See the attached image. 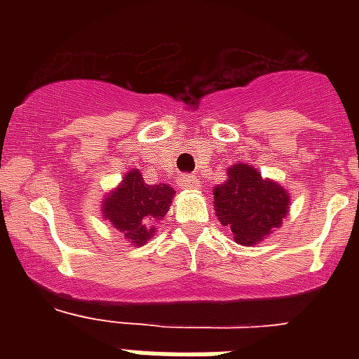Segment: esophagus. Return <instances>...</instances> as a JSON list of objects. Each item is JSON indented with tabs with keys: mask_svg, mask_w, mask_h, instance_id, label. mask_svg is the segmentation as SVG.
Returning a JSON list of instances; mask_svg holds the SVG:
<instances>
[{
	"mask_svg": "<svg viewBox=\"0 0 359 359\" xmlns=\"http://www.w3.org/2000/svg\"><path fill=\"white\" fill-rule=\"evenodd\" d=\"M179 184L184 190H196V188H199V180L196 177H191V175H182L179 179Z\"/></svg>",
	"mask_w": 359,
	"mask_h": 359,
	"instance_id": "34e87169",
	"label": "esophagus"
}]
</instances>
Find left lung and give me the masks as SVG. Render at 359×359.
Returning a JSON list of instances; mask_svg holds the SVG:
<instances>
[{
	"label": "left lung",
	"instance_id": "1",
	"mask_svg": "<svg viewBox=\"0 0 359 359\" xmlns=\"http://www.w3.org/2000/svg\"><path fill=\"white\" fill-rule=\"evenodd\" d=\"M289 194L257 169L238 163L229 168L227 182L214 188V210L238 244L253 245L287 216Z\"/></svg>",
	"mask_w": 359,
	"mask_h": 359
}]
</instances>
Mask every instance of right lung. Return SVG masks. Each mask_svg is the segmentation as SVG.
Returning <instances> with one entry per match:
<instances>
[{"label": "right lung", "instance_id": "add662e5", "mask_svg": "<svg viewBox=\"0 0 359 359\" xmlns=\"http://www.w3.org/2000/svg\"><path fill=\"white\" fill-rule=\"evenodd\" d=\"M175 191L168 184H147L137 169L128 171L121 186L104 201V216L132 240V244H145L154 229L151 225L169 210Z\"/></svg>", "mask_w": 359, "mask_h": 359}]
</instances>
